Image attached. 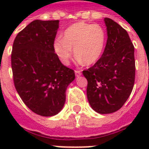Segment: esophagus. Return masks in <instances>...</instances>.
<instances>
[{"label": "esophagus", "instance_id": "34e87169", "mask_svg": "<svg viewBox=\"0 0 149 149\" xmlns=\"http://www.w3.org/2000/svg\"><path fill=\"white\" fill-rule=\"evenodd\" d=\"M75 73H76V76H77V77H79V76H80V75L82 74L81 70H75Z\"/></svg>", "mask_w": 149, "mask_h": 149}]
</instances>
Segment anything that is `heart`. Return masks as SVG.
Segmentation results:
<instances>
[{
	"label": "heart",
	"instance_id": "1",
	"mask_svg": "<svg viewBox=\"0 0 149 149\" xmlns=\"http://www.w3.org/2000/svg\"><path fill=\"white\" fill-rule=\"evenodd\" d=\"M106 31L100 24L78 22L68 28L63 38H56L54 50L64 65H68L72 56V49L79 62L91 65L97 62L106 44Z\"/></svg>",
	"mask_w": 149,
	"mask_h": 149
}]
</instances>
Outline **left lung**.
I'll use <instances>...</instances> for the list:
<instances>
[{
  "label": "left lung",
  "mask_w": 149,
  "mask_h": 149,
  "mask_svg": "<svg viewBox=\"0 0 149 149\" xmlns=\"http://www.w3.org/2000/svg\"><path fill=\"white\" fill-rule=\"evenodd\" d=\"M107 41L104 53L83 74L87 79L86 95L99 113L122 107L132 93L135 79L134 49L127 31L111 18L104 19Z\"/></svg>",
  "instance_id": "left-lung-1"
}]
</instances>
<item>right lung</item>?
<instances>
[{
    "label": "right lung",
    "mask_w": 149,
    "mask_h": 149,
    "mask_svg": "<svg viewBox=\"0 0 149 149\" xmlns=\"http://www.w3.org/2000/svg\"><path fill=\"white\" fill-rule=\"evenodd\" d=\"M58 20H36L17 34L13 43L11 68L15 89L24 104L44 117L63 107L74 70L61 63L54 42Z\"/></svg>",
    "instance_id": "right-lung-1"
}]
</instances>
